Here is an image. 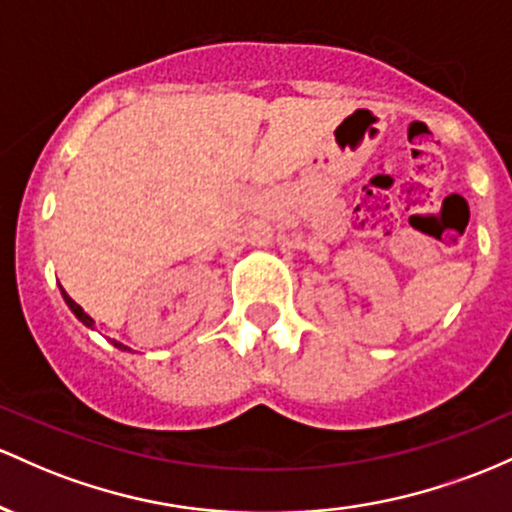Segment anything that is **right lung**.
Here are the masks:
<instances>
[{
  "label": "right lung",
  "instance_id": "obj_1",
  "mask_svg": "<svg viewBox=\"0 0 512 512\" xmlns=\"http://www.w3.org/2000/svg\"><path fill=\"white\" fill-rule=\"evenodd\" d=\"M60 292H62V297H65L67 307H70V309H72V314H74V317H77L79 321H82V324H84V326H89V329H94V319H91V317H89V314H86V312H84V309H82V307H79V304H77V302H74V300H72V297H70V295H67V292H65V290H62V287H60ZM113 346H116L118 350H130L128 346H123V343H118V341H113Z\"/></svg>",
  "mask_w": 512,
  "mask_h": 512
}]
</instances>
